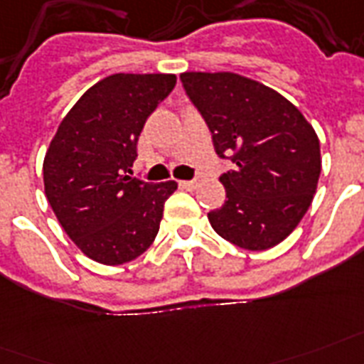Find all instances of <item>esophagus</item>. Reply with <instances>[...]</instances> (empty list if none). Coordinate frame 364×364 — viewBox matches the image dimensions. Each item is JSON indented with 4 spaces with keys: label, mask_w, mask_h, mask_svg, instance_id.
Segmentation results:
<instances>
[{
    "label": "esophagus",
    "mask_w": 364,
    "mask_h": 364,
    "mask_svg": "<svg viewBox=\"0 0 364 364\" xmlns=\"http://www.w3.org/2000/svg\"><path fill=\"white\" fill-rule=\"evenodd\" d=\"M180 188H182V190L193 191L199 188V182H197V180H182V182H180Z\"/></svg>",
    "instance_id": "obj_1"
}]
</instances>
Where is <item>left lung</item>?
<instances>
[{
    "mask_svg": "<svg viewBox=\"0 0 364 364\" xmlns=\"http://www.w3.org/2000/svg\"><path fill=\"white\" fill-rule=\"evenodd\" d=\"M213 132L226 201L208 213L214 232L247 250L279 245L300 224L321 174L319 138L302 112L277 91L232 72L180 75Z\"/></svg>",
    "mask_w": 364,
    "mask_h": 364,
    "instance_id": "obj_1",
    "label": "left lung"
}]
</instances>
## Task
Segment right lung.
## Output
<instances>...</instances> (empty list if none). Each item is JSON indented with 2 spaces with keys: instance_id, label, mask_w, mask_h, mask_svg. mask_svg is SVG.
Returning <instances> with one entry per match:
<instances>
[{
  "instance_id": "add662e5",
  "label": "right lung",
  "mask_w": 364,
  "mask_h": 364,
  "mask_svg": "<svg viewBox=\"0 0 364 364\" xmlns=\"http://www.w3.org/2000/svg\"><path fill=\"white\" fill-rule=\"evenodd\" d=\"M176 85L173 74H114L92 85L58 125L45 154V196L91 260L119 266L148 249L178 184L132 178L136 142Z\"/></svg>"
}]
</instances>
